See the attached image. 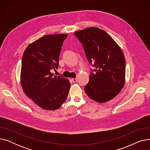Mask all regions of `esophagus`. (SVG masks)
Masks as SVG:
<instances>
[{
    "label": "esophagus",
    "mask_w": 150,
    "mask_h": 150,
    "mask_svg": "<svg viewBox=\"0 0 150 150\" xmlns=\"http://www.w3.org/2000/svg\"><path fill=\"white\" fill-rule=\"evenodd\" d=\"M72 81L74 83H76L77 81V79H76V78H72Z\"/></svg>",
    "instance_id": "34e87169"
}]
</instances>
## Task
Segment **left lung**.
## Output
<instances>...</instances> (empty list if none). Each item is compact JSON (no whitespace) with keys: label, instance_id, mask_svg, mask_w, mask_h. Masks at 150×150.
<instances>
[{"label":"left lung","instance_id":"8db88e82","mask_svg":"<svg viewBox=\"0 0 150 150\" xmlns=\"http://www.w3.org/2000/svg\"><path fill=\"white\" fill-rule=\"evenodd\" d=\"M74 35L83 44L92 66L84 91L92 100L105 103L117 96L125 81V59L120 47L106 31L98 27L77 31Z\"/></svg>","mask_w":150,"mask_h":150}]
</instances>
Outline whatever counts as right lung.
Segmentation results:
<instances>
[{
	"label": "right lung",
	"mask_w": 150,
	"mask_h": 150,
	"mask_svg": "<svg viewBox=\"0 0 150 150\" xmlns=\"http://www.w3.org/2000/svg\"><path fill=\"white\" fill-rule=\"evenodd\" d=\"M66 34L48 35L31 43L23 52L21 83L26 95L45 110L58 109L67 99L70 83L54 75L58 69L61 47Z\"/></svg>",
	"instance_id": "1"
}]
</instances>
